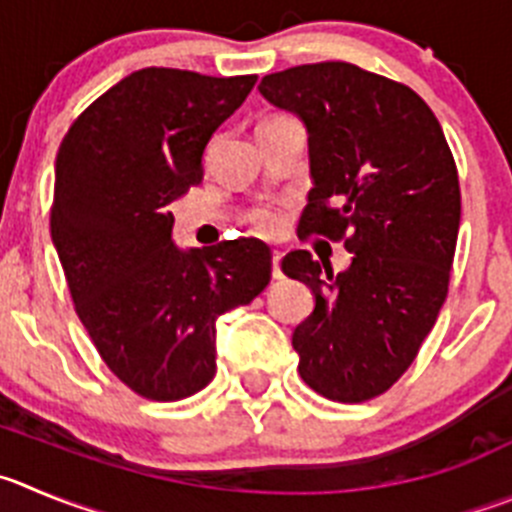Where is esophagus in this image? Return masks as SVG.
Segmentation results:
<instances>
[{
  "mask_svg": "<svg viewBox=\"0 0 512 512\" xmlns=\"http://www.w3.org/2000/svg\"><path fill=\"white\" fill-rule=\"evenodd\" d=\"M280 260H283V252H272V278L280 280L283 278V270H280Z\"/></svg>",
  "mask_w": 512,
  "mask_h": 512,
  "instance_id": "obj_1",
  "label": "esophagus"
}]
</instances>
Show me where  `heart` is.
<instances>
[{
  "instance_id": "obj_1",
  "label": "heart",
  "mask_w": 512,
  "mask_h": 512,
  "mask_svg": "<svg viewBox=\"0 0 512 512\" xmlns=\"http://www.w3.org/2000/svg\"><path fill=\"white\" fill-rule=\"evenodd\" d=\"M250 219H252V227L262 234H275L280 227H283V219H280V214L275 212V209H257Z\"/></svg>"
}]
</instances>
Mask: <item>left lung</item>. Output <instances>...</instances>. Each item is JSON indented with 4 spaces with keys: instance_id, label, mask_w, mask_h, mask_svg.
Returning a JSON list of instances; mask_svg holds the SVG:
<instances>
[{
    "instance_id": "8db88e82",
    "label": "left lung",
    "mask_w": 512,
    "mask_h": 512,
    "mask_svg": "<svg viewBox=\"0 0 512 512\" xmlns=\"http://www.w3.org/2000/svg\"><path fill=\"white\" fill-rule=\"evenodd\" d=\"M260 95L300 118L313 189L298 234L346 237L333 275L308 250L280 267L313 293L293 331L305 384L333 401L379 396L412 366L447 298L460 181L439 121L407 85L351 62L265 75Z\"/></svg>"
}]
</instances>
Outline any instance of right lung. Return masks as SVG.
Listing matches in <instances>:
<instances>
[{
	"label": "right lung",
	"instance_id": "1",
	"mask_svg": "<svg viewBox=\"0 0 512 512\" xmlns=\"http://www.w3.org/2000/svg\"><path fill=\"white\" fill-rule=\"evenodd\" d=\"M257 75L131 73L88 105L55 159L50 234L95 348L136 394L176 401L217 371V318L270 283L255 237L181 250L169 204L204 176V151Z\"/></svg>",
	"mask_w": 512,
	"mask_h": 512
}]
</instances>
